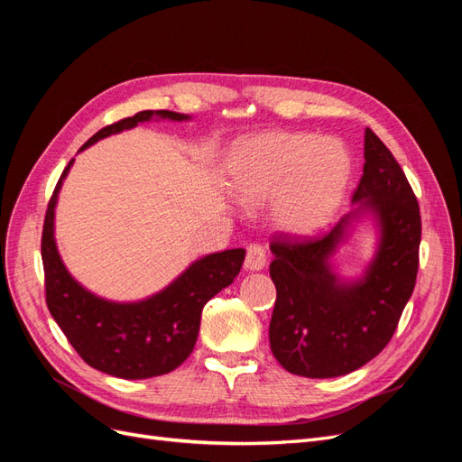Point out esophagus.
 <instances>
[{
	"instance_id": "esophagus-1",
	"label": "esophagus",
	"mask_w": 462,
	"mask_h": 462,
	"mask_svg": "<svg viewBox=\"0 0 462 462\" xmlns=\"http://www.w3.org/2000/svg\"><path fill=\"white\" fill-rule=\"evenodd\" d=\"M265 262H268V254H265V250L262 245L258 243H250L246 246V258H245V268L250 272H258L262 270Z\"/></svg>"
}]
</instances>
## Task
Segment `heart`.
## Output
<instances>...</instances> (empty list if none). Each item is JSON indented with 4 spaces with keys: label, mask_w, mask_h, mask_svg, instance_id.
I'll return each mask as SVG.
<instances>
[{
    "label": "heart",
    "mask_w": 462,
    "mask_h": 462,
    "mask_svg": "<svg viewBox=\"0 0 462 462\" xmlns=\"http://www.w3.org/2000/svg\"><path fill=\"white\" fill-rule=\"evenodd\" d=\"M348 177L346 150L309 133L275 131L246 138L235 148L231 162L235 199L254 208L273 196L272 221L289 235H310L326 226Z\"/></svg>",
    "instance_id": "obj_1"
}]
</instances>
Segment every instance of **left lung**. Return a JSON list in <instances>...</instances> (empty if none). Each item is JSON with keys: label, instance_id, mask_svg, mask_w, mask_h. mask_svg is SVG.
Segmentation results:
<instances>
[{"label": "left lung", "instance_id": "obj_1", "mask_svg": "<svg viewBox=\"0 0 462 462\" xmlns=\"http://www.w3.org/2000/svg\"><path fill=\"white\" fill-rule=\"evenodd\" d=\"M365 173L353 200H365L382 223V245L366 277L341 285L328 258L348 217L328 235L275 233L270 275L277 299L270 321L272 353L287 372L335 377L365 366L393 337L418 273L422 219L412 187L393 153L365 133Z\"/></svg>", "mask_w": 462, "mask_h": 462}]
</instances>
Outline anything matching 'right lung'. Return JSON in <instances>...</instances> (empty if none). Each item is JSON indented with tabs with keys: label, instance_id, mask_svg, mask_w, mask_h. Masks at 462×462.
<instances>
[{
	"label": "right lung",
	"instance_id": "1",
	"mask_svg": "<svg viewBox=\"0 0 462 462\" xmlns=\"http://www.w3.org/2000/svg\"><path fill=\"white\" fill-rule=\"evenodd\" d=\"M153 114L173 121L187 119V116L167 109L138 111L133 117H125L97 131L80 150L104 136L133 129ZM71 165L73 160L67 163L53 189L42 229L48 309L67 341L88 366L125 380H144L171 372L192 353L204 304L239 275L245 250H223L194 262L170 287L143 302L117 304L97 299L69 275L53 239V208Z\"/></svg>",
	"mask_w": 462,
	"mask_h": 462
}]
</instances>
